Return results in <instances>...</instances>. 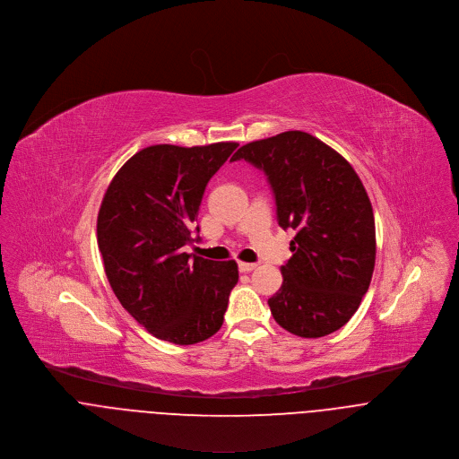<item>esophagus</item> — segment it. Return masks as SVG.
I'll return each instance as SVG.
<instances>
[{
  "mask_svg": "<svg viewBox=\"0 0 459 459\" xmlns=\"http://www.w3.org/2000/svg\"><path fill=\"white\" fill-rule=\"evenodd\" d=\"M238 266H239V272H241V273H250V272H254V270L257 268L255 263H239Z\"/></svg>",
  "mask_w": 459,
  "mask_h": 459,
  "instance_id": "34e87169",
  "label": "esophagus"
}]
</instances>
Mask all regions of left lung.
<instances>
[{"instance_id":"8db88e82","label":"left lung","mask_w":459,"mask_h":459,"mask_svg":"<svg viewBox=\"0 0 459 459\" xmlns=\"http://www.w3.org/2000/svg\"><path fill=\"white\" fill-rule=\"evenodd\" d=\"M263 170L281 229L296 230L281 287L268 299L287 332L317 339L359 310L376 263V229L366 187L332 147L303 131L243 145L232 161Z\"/></svg>"}]
</instances>
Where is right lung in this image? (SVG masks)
Instances as JSON below:
<instances>
[{
    "label": "right lung",
    "instance_id": "right-lung-1",
    "mask_svg": "<svg viewBox=\"0 0 459 459\" xmlns=\"http://www.w3.org/2000/svg\"><path fill=\"white\" fill-rule=\"evenodd\" d=\"M236 147L142 149L104 193L97 245L108 281L122 307L161 341L196 344L223 325L239 278L236 261H209L184 247L195 241L191 229L205 186Z\"/></svg>",
    "mask_w": 459,
    "mask_h": 459
}]
</instances>
